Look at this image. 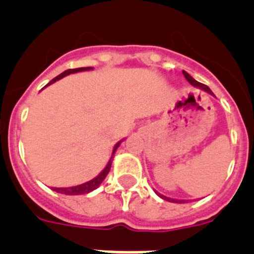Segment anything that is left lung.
Here are the masks:
<instances>
[{
	"label": "left lung",
	"instance_id": "8db88e82",
	"mask_svg": "<svg viewBox=\"0 0 254 254\" xmlns=\"http://www.w3.org/2000/svg\"><path fill=\"white\" fill-rule=\"evenodd\" d=\"M182 73H184L185 78H186L187 81H189V83H190V84H192V86H195V87L200 88V90L205 91V92H207V93H210V95H211V96H214V93H212V91L210 90L209 87H207L206 84H202V83H200V82L196 81V79H193L192 77L190 76V74H189V73H187V72H185V70H182ZM155 193H157V195H158L159 197H161V198H163V200H166V201H170V202H184V201H185V200H177V198L167 197V196L161 195V193L157 192V191H155Z\"/></svg>",
	"mask_w": 254,
	"mask_h": 254
}]
</instances>
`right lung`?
I'll return each instance as SVG.
<instances>
[{"label": "right lung", "mask_w": 254, "mask_h": 254, "mask_svg": "<svg viewBox=\"0 0 254 254\" xmlns=\"http://www.w3.org/2000/svg\"><path fill=\"white\" fill-rule=\"evenodd\" d=\"M92 69V67H84V68H76V69H67L64 70L63 73H61L59 76H57L56 78H53L52 81L49 82V83L47 84V86H49V84L54 83V82L59 81V79H62L63 77L68 76V74H72V73H77V72H83V70H90ZM45 86V87H47ZM124 140V139H123ZM123 140H120L119 143L115 144V147H114V150H113V155H111L110 161H109V163L106 164V167H105L104 170L101 171V173H100L97 177H95L93 180H91V181L88 182H84V184L82 185H78V186H72V187H52V190H54L56 192H59V193H64V195H84V193H88L91 192V191H93V190H96L97 187L100 186V185L102 184V181H104L105 178H106L107 173H109V171H110L111 168V163H113V158H114V154H115L116 149H118V147L120 145V143H122Z\"/></svg>", "instance_id": "1"}]
</instances>
